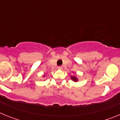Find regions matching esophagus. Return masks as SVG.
Wrapping results in <instances>:
<instances>
[{
  "instance_id": "esophagus-1",
  "label": "esophagus",
  "mask_w": 120,
  "mask_h": 120,
  "mask_svg": "<svg viewBox=\"0 0 120 120\" xmlns=\"http://www.w3.org/2000/svg\"><path fill=\"white\" fill-rule=\"evenodd\" d=\"M62 68H63V67H62V66L58 67V70H62Z\"/></svg>"
}]
</instances>
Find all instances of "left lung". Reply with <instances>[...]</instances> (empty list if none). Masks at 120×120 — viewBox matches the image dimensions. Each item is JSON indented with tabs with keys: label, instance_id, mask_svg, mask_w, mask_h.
<instances>
[{
	"label": "left lung",
	"instance_id": "8db88e82",
	"mask_svg": "<svg viewBox=\"0 0 120 120\" xmlns=\"http://www.w3.org/2000/svg\"><path fill=\"white\" fill-rule=\"evenodd\" d=\"M71 79H72V80H73V81H75V82H77V77H76V76H71Z\"/></svg>",
	"mask_w": 120,
	"mask_h": 120
}]
</instances>
